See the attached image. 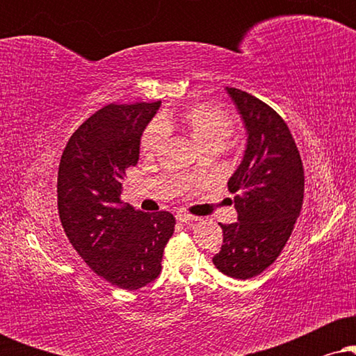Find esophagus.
Instances as JSON below:
<instances>
[{
	"instance_id": "obj_1",
	"label": "esophagus",
	"mask_w": 356,
	"mask_h": 356,
	"mask_svg": "<svg viewBox=\"0 0 356 356\" xmlns=\"http://www.w3.org/2000/svg\"><path fill=\"white\" fill-rule=\"evenodd\" d=\"M177 218L179 222H194V220H199V217H194V216H191V213H188V212H178L177 213Z\"/></svg>"
}]
</instances>
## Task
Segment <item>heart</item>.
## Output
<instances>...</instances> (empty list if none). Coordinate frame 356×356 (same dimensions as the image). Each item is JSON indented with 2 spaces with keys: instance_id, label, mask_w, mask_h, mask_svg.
I'll use <instances>...</instances> for the list:
<instances>
[{
  "instance_id": "b5f03b06",
  "label": "heart",
  "mask_w": 356,
  "mask_h": 356,
  "mask_svg": "<svg viewBox=\"0 0 356 356\" xmlns=\"http://www.w3.org/2000/svg\"><path fill=\"white\" fill-rule=\"evenodd\" d=\"M181 128L204 150L222 149L235 131V120L216 105H194L179 113L162 115L140 138V152L154 155L162 149L167 131Z\"/></svg>"
}]
</instances>
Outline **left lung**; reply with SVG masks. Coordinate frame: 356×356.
<instances>
[{"label":"left lung","instance_id":"obj_1","mask_svg":"<svg viewBox=\"0 0 356 356\" xmlns=\"http://www.w3.org/2000/svg\"><path fill=\"white\" fill-rule=\"evenodd\" d=\"M227 92L245 123L248 144L228 179L238 222L220 223L223 245L212 261L225 275L248 280L264 272L289 241L303 204L305 172L282 116L248 92Z\"/></svg>","mask_w":356,"mask_h":356}]
</instances>
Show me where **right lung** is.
Returning <instances> with one entry per match:
<instances>
[{"label":"right lung","mask_w":356,"mask_h":356,"mask_svg":"<svg viewBox=\"0 0 356 356\" xmlns=\"http://www.w3.org/2000/svg\"><path fill=\"white\" fill-rule=\"evenodd\" d=\"M159 106L136 102L95 111L72 133L58 170L67 240L97 275L124 290L157 279L177 223L167 211H136L120 199L126 168L138 163L140 136Z\"/></svg>","instance_id":"right-lung-1"}]
</instances>
